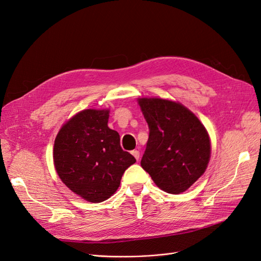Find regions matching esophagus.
Returning a JSON list of instances; mask_svg holds the SVG:
<instances>
[{"instance_id":"34e87169","label":"esophagus","mask_w":261,"mask_h":261,"mask_svg":"<svg viewBox=\"0 0 261 261\" xmlns=\"http://www.w3.org/2000/svg\"><path fill=\"white\" fill-rule=\"evenodd\" d=\"M131 153H132V155L135 156V158H136L137 160H139V158H140V152H139L138 150H133V151H131Z\"/></svg>"}]
</instances>
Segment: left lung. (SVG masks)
<instances>
[{
    "label": "left lung",
    "mask_w": 261,
    "mask_h": 261,
    "mask_svg": "<svg viewBox=\"0 0 261 261\" xmlns=\"http://www.w3.org/2000/svg\"><path fill=\"white\" fill-rule=\"evenodd\" d=\"M149 125L141 167L168 193H181L201 177L210 160V139L199 119L181 103L139 99Z\"/></svg>",
    "instance_id": "1"
}]
</instances>
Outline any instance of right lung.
Segmentation results:
<instances>
[{"mask_svg": "<svg viewBox=\"0 0 261 261\" xmlns=\"http://www.w3.org/2000/svg\"><path fill=\"white\" fill-rule=\"evenodd\" d=\"M109 110L88 109L71 118L54 141V167L70 190L90 202H102L120 186L136 162L123 151L120 136L108 126Z\"/></svg>", "mask_w": 261, "mask_h": 261, "instance_id": "right-lung-1", "label": "right lung"}]
</instances>
